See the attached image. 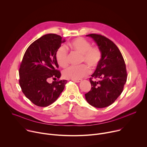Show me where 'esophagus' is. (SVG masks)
<instances>
[{
  "label": "esophagus",
  "instance_id": "34e87169",
  "mask_svg": "<svg viewBox=\"0 0 147 147\" xmlns=\"http://www.w3.org/2000/svg\"><path fill=\"white\" fill-rule=\"evenodd\" d=\"M74 82H81L82 80H72Z\"/></svg>",
  "mask_w": 147,
  "mask_h": 147
}]
</instances>
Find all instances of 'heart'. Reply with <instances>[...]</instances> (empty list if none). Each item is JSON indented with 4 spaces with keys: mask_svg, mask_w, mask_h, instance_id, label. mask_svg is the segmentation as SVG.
I'll return each instance as SVG.
<instances>
[{
    "mask_svg": "<svg viewBox=\"0 0 147 147\" xmlns=\"http://www.w3.org/2000/svg\"><path fill=\"white\" fill-rule=\"evenodd\" d=\"M69 46L74 52L82 55L81 63H84L92 69L97 67L102 57V52L98 47H92L89 41L83 38H77L69 43ZM56 60L59 66L66 67L69 64V55L66 49L61 47L56 53ZM90 73L89 67L82 65L70 66L63 72V77L67 79L80 80Z\"/></svg>",
    "mask_w": 147,
    "mask_h": 147,
    "instance_id": "1",
    "label": "heart"
}]
</instances>
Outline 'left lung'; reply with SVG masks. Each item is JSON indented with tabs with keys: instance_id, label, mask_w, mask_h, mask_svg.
<instances>
[{
	"instance_id": "8db88e82",
	"label": "left lung",
	"mask_w": 147,
	"mask_h": 147,
	"mask_svg": "<svg viewBox=\"0 0 147 147\" xmlns=\"http://www.w3.org/2000/svg\"><path fill=\"white\" fill-rule=\"evenodd\" d=\"M86 36L95 42L102 52V57L90 78L91 89L85 94L86 99L95 108H105L112 104L123 90L127 81L125 62L120 50L109 39L95 34Z\"/></svg>"
}]
</instances>
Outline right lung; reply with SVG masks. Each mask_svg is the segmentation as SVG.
<instances>
[{
  "label": "right lung",
  "mask_w": 147,
  "mask_h": 147,
  "mask_svg": "<svg viewBox=\"0 0 147 147\" xmlns=\"http://www.w3.org/2000/svg\"><path fill=\"white\" fill-rule=\"evenodd\" d=\"M65 40L55 34H46L32 42L26 51L21 63L20 86L26 96L38 107L53 103L63 91L67 80H57L61 73L56 53Z\"/></svg>",
  "instance_id": "obj_1"
}]
</instances>
